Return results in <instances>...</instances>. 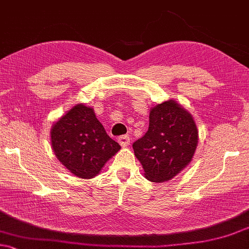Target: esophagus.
Returning a JSON list of instances; mask_svg holds the SVG:
<instances>
[{
  "instance_id": "esophagus-1",
  "label": "esophagus",
  "mask_w": 249,
  "mask_h": 249,
  "mask_svg": "<svg viewBox=\"0 0 249 249\" xmlns=\"http://www.w3.org/2000/svg\"><path fill=\"white\" fill-rule=\"evenodd\" d=\"M118 143H120L121 146H123V147H126V146H128L129 143H131V140H129V136L123 135L118 137Z\"/></svg>"
}]
</instances>
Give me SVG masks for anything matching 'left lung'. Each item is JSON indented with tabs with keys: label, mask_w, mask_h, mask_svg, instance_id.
Returning a JSON list of instances; mask_svg holds the SVG:
<instances>
[{
	"label": "left lung",
	"mask_w": 249,
	"mask_h": 249,
	"mask_svg": "<svg viewBox=\"0 0 249 249\" xmlns=\"http://www.w3.org/2000/svg\"><path fill=\"white\" fill-rule=\"evenodd\" d=\"M198 144V129L192 114L169 100L149 110L148 131L133 144L146 178L164 183L186 168Z\"/></svg>",
	"instance_id": "left-lung-1"
}]
</instances>
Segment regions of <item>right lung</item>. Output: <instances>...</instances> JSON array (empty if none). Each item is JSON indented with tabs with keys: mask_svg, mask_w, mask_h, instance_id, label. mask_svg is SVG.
Segmentation results:
<instances>
[{
	"mask_svg": "<svg viewBox=\"0 0 249 249\" xmlns=\"http://www.w3.org/2000/svg\"><path fill=\"white\" fill-rule=\"evenodd\" d=\"M51 145L63 166L83 179L97 176L106 161L121 149L120 144L106 134L94 108L82 103L54 122Z\"/></svg>",
	"mask_w": 249,
	"mask_h": 249,
	"instance_id": "add662e5",
	"label": "right lung"
}]
</instances>
